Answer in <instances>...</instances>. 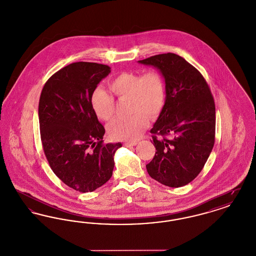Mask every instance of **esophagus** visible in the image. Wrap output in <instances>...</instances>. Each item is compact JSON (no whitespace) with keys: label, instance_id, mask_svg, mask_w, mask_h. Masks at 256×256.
Listing matches in <instances>:
<instances>
[{"label":"esophagus","instance_id":"obj_1","mask_svg":"<svg viewBox=\"0 0 256 256\" xmlns=\"http://www.w3.org/2000/svg\"><path fill=\"white\" fill-rule=\"evenodd\" d=\"M137 143L136 142H126L124 144V146H134L136 145Z\"/></svg>","mask_w":256,"mask_h":256}]
</instances>
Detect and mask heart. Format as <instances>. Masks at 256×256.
I'll return each mask as SVG.
<instances>
[{"mask_svg":"<svg viewBox=\"0 0 256 256\" xmlns=\"http://www.w3.org/2000/svg\"><path fill=\"white\" fill-rule=\"evenodd\" d=\"M108 87L118 100L128 98V110L132 114L128 118H117L108 124V134L115 140H136L146 128L148 118L152 121L158 119L166 104L165 80L156 69L142 74L122 72L110 80ZM90 104L102 121H110L116 110L114 98L102 88L93 91Z\"/></svg>","mask_w":256,"mask_h":256,"instance_id":"obj_1","label":"heart"}]
</instances>
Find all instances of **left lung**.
Returning <instances> with one entry per match:
<instances>
[{"mask_svg":"<svg viewBox=\"0 0 256 256\" xmlns=\"http://www.w3.org/2000/svg\"><path fill=\"white\" fill-rule=\"evenodd\" d=\"M139 62L158 68L167 91L165 106L150 130L156 152L146 170L158 182L182 187L202 172L214 146V98L200 72L176 54Z\"/></svg>","mask_w":256,"mask_h":256,"instance_id":"8db88e82","label":"left lung"}]
</instances>
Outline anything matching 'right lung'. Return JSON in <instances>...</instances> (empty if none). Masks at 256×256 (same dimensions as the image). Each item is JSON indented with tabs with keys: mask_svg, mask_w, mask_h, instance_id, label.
I'll return each instance as SVG.
<instances>
[{
	"mask_svg": "<svg viewBox=\"0 0 256 256\" xmlns=\"http://www.w3.org/2000/svg\"><path fill=\"white\" fill-rule=\"evenodd\" d=\"M110 73L104 64L74 62L50 78L39 98L40 136L50 167L62 182L82 193L110 180L114 154L122 146L104 143V128L90 104L98 84Z\"/></svg>",
	"mask_w": 256,
	"mask_h": 256,
	"instance_id": "obj_1",
	"label": "right lung"
}]
</instances>
